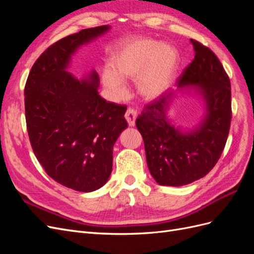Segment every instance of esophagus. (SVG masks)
Here are the masks:
<instances>
[{
	"instance_id": "34e87169",
	"label": "esophagus",
	"mask_w": 254,
	"mask_h": 254,
	"mask_svg": "<svg viewBox=\"0 0 254 254\" xmlns=\"http://www.w3.org/2000/svg\"><path fill=\"white\" fill-rule=\"evenodd\" d=\"M136 111L133 108H128L126 113H125V119L128 122L129 126H134L135 125V120H136Z\"/></svg>"
}]
</instances>
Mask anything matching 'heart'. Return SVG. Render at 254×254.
<instances>
[{"label": "heart", "instance_id": "b5f03b06", "mask_svg": "<svg viewBox=\"0 0 254 254\" xmlns=\"http://www.w3.org/2000/svg\"><path fill=\"white\" fill-rule=\"evenodd\" d=\"M178 59V53L171 45L151 39L132 40L123 44L114 53L111 68L103 71L102 80L114 98L126 93L123 80L135 79L139 94L153 99L172 86Z\"/></svg>", "mask_w": 254, "mask_h": 254}]
</instances>
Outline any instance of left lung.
I'll return each mask as SVG.
<instances>
[{
  "mask_svg": "<svg viewBox=\"0 0 254 254\" xmlns=\"http://www.w3.org/2000/svg\"><path fill=\"white\" fill-rule=\"evenodd\" d=\"M195 58L177 79L204 102L205 114L199 124L182 130L171 124L168 109L176 91L170 89L144 107L135 121L143 136L146 161L160 186L181 187L202 178L217 163L231 124V84L217 56L190 39Z\"/></svg>",
  "mask_w": 254,
  "mask_h": 254,
  "instance_id": "8db88e82",
  "label": "left lung"
}]
</instances>
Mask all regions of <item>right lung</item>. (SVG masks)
<instances>
[{"label": "right lung", "mask_w": 254, "mask_h": 254, "mask_svg": "<svg viewBox=\"0 0 254 254\" xmlns=\"http://www.w3.org/2000/svg\"><path fill=\"white\" fill-rule=\"evenodd\" d=\"M109 29L86 28L52 44L36 60L24 89L27 132L36 158L56 182L84 193L109 179L113 145L128 126L127 107L98 94L95 71L78 79L66 70L81 45Z\"/></svg>", "instance_id": "right-lung-1"}]
</instances>
